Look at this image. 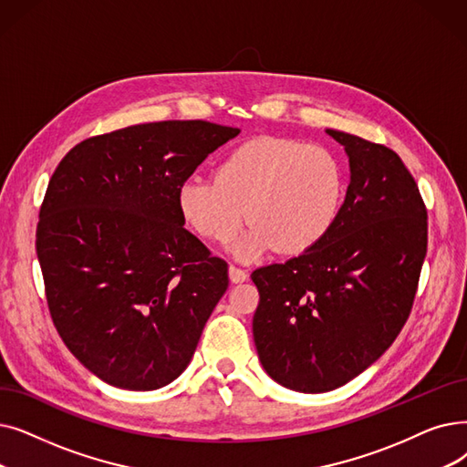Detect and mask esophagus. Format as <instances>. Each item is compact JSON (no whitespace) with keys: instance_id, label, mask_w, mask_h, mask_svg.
Returning a JSON list of instances; mask_svg holds the SVG:
<instances>
[{"instance_id":"1","label":"esophagus","mask_w":467,"mask_h":467,"mask_svg":"<svg viewBox=\"0 0 467 467\" xmlns=\"http://www.w3.org/2000/svg\"><path fill=\"white\" fill-rule=\"evenodd\" d=\"M229 276H231V282H244L248 278V271L238 267V265H231L229 267Z\"/></svg>"}]
</instances>
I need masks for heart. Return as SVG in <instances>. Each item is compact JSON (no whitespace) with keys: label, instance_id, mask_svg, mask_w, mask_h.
Wrapping results in <instances>:
<instances>
[{"label":"heart","instance_id":"obj_1","mask_svg":"<svg viewBox=\"0 0 467 467\" xmlns=\"http://www.w3.org/2000/svg\"><path fill=\"white\" fill-rule=\"evenodd\" d=\"M346 175L337 156L297 139L255 137L233 149L215 177L187 179L177 208L200 236L229 240L246 219L252 229L234 244L240 257L276 246L284 254L313 248L336 223Z\"/></svg>","mask_w":467,"mask_h":467}]
</instances>
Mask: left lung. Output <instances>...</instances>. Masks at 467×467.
I'll use <instances>...</instances> for the list:
<instances>
[{
	"label": "left lung",
	"instance_id": "left-lung-1",
	"mask_svg": "<svg viewBox=\"0 0 467 467\" xmlns=\"http://www.w3.org/2000/svg\"><path fill=\"white\" fill-rule=\"evenodd\" d=\"M327 133L351 166L336 223L313 248L252 273L259 360L299 393L341 388L388 351L412 311L428 252V210L399 154Z\"/></svg>",
	"mask_w": 467,
	"mask_h": 467
}]
</instances>
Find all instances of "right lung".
<instances>
[{
	"label": "right lung",
	"mask_w": 467,
	"mask_h": 467,
	"mask_svg": "<svg viewBox=\"0 0 467 467\" xmlns=\"http://www.w3.org/2000/svg\"><path fill=\"white\" fill-rule=\"evenodd\" d=\"M238 128L168 119L78 143L57 166L36 229L47 307L70 353L114 388L183 372L229 265L183 225L177 191Z\"/></svg>",
	"instance_id": "add662e5"
}]
</instances>
